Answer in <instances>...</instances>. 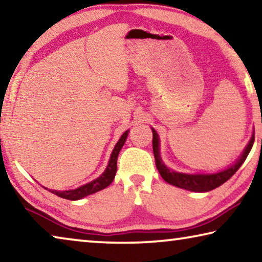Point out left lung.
Segmentation results:
<instances>
[{
    "instance_id": "left-lung-1",
    "label": "left lung",
    "mask_w": 262,
    "mask_h": 262,
    "mask_svg": "<svg viewBox=\"0 0 262 262\" xmlns=\"http://www.w3.org/2000/svg\"><path fill=\"white\" fill-rule=\"evenodd\" d=\"M152 130V151L154 156H155L156 168L159 170L160 175L162 178L167 182V183L171 184L177 188L193 191V192H207L211 191L222 184L225 183L226 181L234 175L238 171V169L242 167V164L246 160V157L250 154L251 149L254 143V134L252 135L250 142L245 147L242 155L236 160L233 164L230 167L221 170V171L213 172V173H185V172H177L173 171L172 169H169L167 165L163 163L161 159L160 154V138L156 130L151 128Z\"/></svg>"
}]
</instances>
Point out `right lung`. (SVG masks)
I'll list each match as a JSON object with an SVG mask.
<instances>
[{"instance_id":"obj_1","label":"right lung","mask_w":262,"mask_h":262,"mask_svg":"<svg viewBox=\"0 0 262 262\" xmlns=\"http://www.w3.org/2000/svg\"><path fill=\"white\" fill-rule=\"evenodd\" d=\"M128 133H129V129L124 132L123 134L121 135V138L119 139L118 142H116L113 151H112V154H111L108 164H107L105 171H103L98 178H95V180H93L92 182H90V183L79 186V188H77V189L64 190V191H58V190L50 189L49 190L50 192L55 193L56 196H58V197L70 199V201H78V199H81V198H84L86 196H89V194L95 193V192H98V191L107 188V186H108L112 183V182H113L114 177H115L116 169H118L116 162H118L119 152L122 149L124 142H126ZM45 189H47V188H45Z\"/></svg>"}]
</instances>
